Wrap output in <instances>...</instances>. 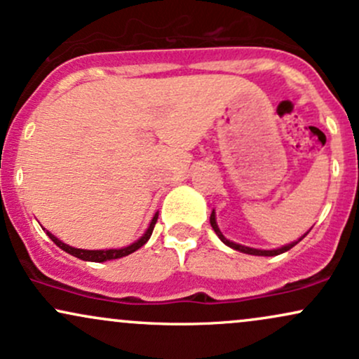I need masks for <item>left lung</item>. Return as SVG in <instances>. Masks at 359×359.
Returning <instances> with one entry per match:
<instances>
[{"label":"left lung","instance_id":"left-lung-1","mask_svg":"<svg viewBox=\"0 0 359 359\" xmlns=\"http://www.w3.org/2000/svg\"><path fill=\"white\" fill-rule=\"evenodd\" d=\"M209 221H211V226H212V229L214 231H216V234L217 236H219V240L224 243V245H228L229 248H233V250H238V251H241V253H248V255H257V257H275V255H280V253H285V251H288L292 248V246H295L297 245V243L300 241V240H304V238L307 236V233L304 234L302 238H300L299 241H294V243H290V245H285V246H282V248H277V250H257V248H248V246H243V245H238V243H233V241H229V240H226L224 238V234H222L221 231H219V228H217V222H216V214H214V211L211 212V217H209Z\"/></svg>","mask_w":359,"mask_h":359}]
</instances>
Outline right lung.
<instances>
[{
  "instance_id": "obj_1",
  "label": "right lung",
  "mask_w": 359,
  "mask_h": 359,
  "mask_svg": "<svg viewBox=\"0 0 359 359\" xmlns=\"http://www.w3.org/2000/svg\"><path fill=\"white\" fill-rule=\"evenodd\" d=\"M156 219H158V214H155L154 219H151L150 226H148V229L145 231V234H143L142 238H140L138 241H135L133 245L130 246H125V248H119V250H81V248H72V246L65 245V243H62L59 238L53 236L52 233H48V238L55 243L59 248H62L64 251H67L69 255H72V257L76 258H81L84 259V262H96V263H101V262H108V259H116V258H123L126 257V255H131L133 251H137L138 248H142L145 243L150 240L151 233H154V228H155V222Z\"/></svg>"
}]
</instances>
